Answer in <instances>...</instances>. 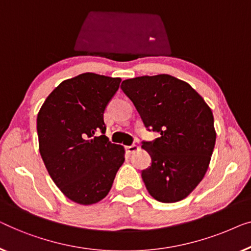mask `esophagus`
Returning a JSON list of instances; mask_svg holds the SVG:
<instances>
[{
  "instance_id": "1",
  "label": "esophagus",
  "mask_w": 251,
  "mask_h": 251,
  "mask_svg": "<svg viewBox=\"0 0 251 251\" xmlns=\"http://www.w3.org/2000/svg\"><path fill=\"white\" fill-rule=\"evenodd\" d=\"M139 150H140V147L136 146V144H132V146L126 147V151H127V152H128L129 154L136 152V151H139Z\"/></svg>"
}]
</instances>
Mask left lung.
Segmentation results:
<instances>
[{
    "label": "left lung",
    "instance_id": "left-lung-1",
    "mask_svg": "<svg viewBox=\"0 0 251 251\" xmlns=\"http://www.w3.org/2000/svg\"><path fill=\"white\" fill-rule=\"evenodd\" d=\"M121 87L147 128L160 134L142 146L151 157L142 172L148 192L160 202L183 200L209 166L216 141L211 109L188 83L167 74L126 79Z\"/></svg>",
    "mask_w": 251,
    "mask_h": 251
}]
</instances>
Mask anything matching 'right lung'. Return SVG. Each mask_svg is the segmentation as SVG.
<instances>
[{"label": "right lung", "mask_w": 251, "mask_h": 251, "mask_svg": "<svg viewBox=\"0 0 251 251\" xmlns=\"http://www.w3.org/2000/svg\"><path fill=\"white\" fill-rule=\"evenodd\" d=\"M122 79L85 73L60 83L37 115L38 147L51 178L63 195L93 204L110 191L125 160V149L111 143L103 112Z\"/></svg>", "instance_id": "1"}]
</instances>
